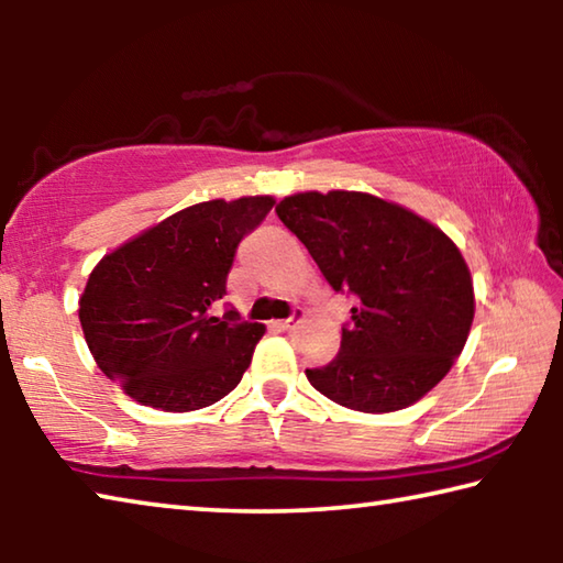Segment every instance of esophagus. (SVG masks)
<instances>
[{"label":"esophagus","mask_w":563,"mask_h":563,"mask_svg":"<svg viewBox=\"0 0 563 563\" xmlns=\"http://www.w3.org/2000/svg\"><path fill=\"white\" fill-rule=\"evenodd\" d=\"M300 320H302V310H292V316L275 322V328H278V330H292L295 325H298Z\"/></svg>","instance_id":"esophagus-1"}]
</instances>
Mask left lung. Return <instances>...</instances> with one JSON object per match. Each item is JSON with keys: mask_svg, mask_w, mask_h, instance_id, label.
<instances>
[{"mask_svg": "<svg viewBox=\"0 0 563 563\" xmlns=\"http://www.w3.org/2000/svg\"><path fill=\"white\" fill-rule=\"evenodd\" d=\"M275 213L330 288L355 300L335 360L305 369L310 385L357 412H395L430 393L474 320L472 275L450 238L355 190L288 196Z\"/></svg>", "mask_w": 563, "mask_h": 563, "instance_id": "8db88e82", "label": "left lung"}]
</instances>
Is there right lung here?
<instances>
[{
  "instance_id": "right-lung-1",
  "label": "right lung",
  "mask_w": 563,
  "mask_h": 563,
  "mask_svg": "<svg viewBox=\"0 0 563 563\" xmlns=\"http://www.w3.org/2000/svg\"><path fill=\"white\" fill-rule=\"evenodd\" d=\"M273 203L253 196L184 208L91 271L79 300L84 338L101 373L129 397L190 412L241 383L265 328L216 308L238 245Z\"/></svg>"
}]
</instances>
